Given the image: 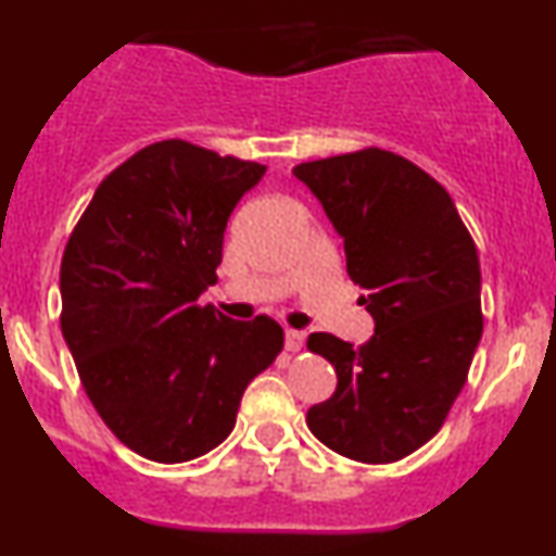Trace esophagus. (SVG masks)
I'll use <instances>...</instances> for the list:
<instances>
[{
    "mask_svg": "<svg viewBox=\"0 0 556 556\" xmlns=\"http://www.w3.org/2000/svg\"><path fill=\"white\" fill-rule=\"evenodd\" d=\"M285 350L287 353H300V350H303V334L295 329H287L285 331Z\"/></svg>",
    "mask_w": 556,
    "mask_h": 556,
    "instance_id": "34e87169",
    "label": "esophagus"
}]
</instances>
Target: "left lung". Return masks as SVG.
Listing matches in <instances>:
<instances>
[{"mask_svg": "<svg viewBox=\"0 0 556 556\" xmlns=\"http://www.w3.org/2000/svg\"><path fill=\"white\" fill-rule=\"evenodd\" d=\"M292 175L342 235L348 274L376 321L361 348L327 331L308 337L337 389L305 424L350 460H402L442 429L468 379L483 331L476 242L442 185L392 151L371 146Z\"/></svg>", "mask_w": 556, "mask_h": 556, "instance_id": "obj_1", "label": "left lung"}]
</instances>
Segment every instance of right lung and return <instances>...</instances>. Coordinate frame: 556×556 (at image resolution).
<instances>
[{
    "mask_svg": "<svg viewBox=\"0 0 556 556\" xmlns=\"http://www.w3.org/2000/svg\"><path fill=\"white\" fill-rule=\"evenodd\" d=\"M264 172L159 140L101 180L70 235L62 334L96 413L146 460L188 463L225 442L245 387L282 353L274 318L198 305L229 214Z\"/></svg>",
    "mask_w": 556,
    "mask_h": 556,
    "instance_id": "1",
    "label": "right lung"
}]
</instances>
